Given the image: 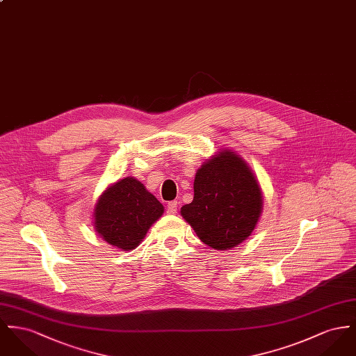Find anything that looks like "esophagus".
<instances>
[{
  "label": "esophagus",
  "instance_id": "obj_1",
  "mask_svg": "<svg viewBox=\"0 0 356 356\" xmlns=\"http://www.w3.org/2000/svg\"><path fill=\"white\" fill-rule=\"evenodd\" d=\"M166 213L170 214V216H173V214L177 213V202H176V200L168 203V206H166Z\"/></svg>",
  "mask_w": 356,
  "mask_h": 356
}]
</instances>
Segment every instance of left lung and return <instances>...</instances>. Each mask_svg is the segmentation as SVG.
Instances as JSON below:
<instances>
[{
    "label": "left lung",
    "instance_id": "obj_1",
    "mask_svg": "<svg viewBox=\"0 0 356 356\" xmlns=\"http://www.w3.org/2000/svg\"><path fill=\"white\" fill-rule=\"evenodd\" d=\"M261 191L245 163L223 150L195 176L193 200L181 216L213 249H232L253 232L261 213Z\"/></svg>",
    "mask_w": 356,
    "mask_h": 356
}]
</instances>
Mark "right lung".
<instances>
[{"mask_svg":"<svg viewBox=\"0 0 356 356\" xmlns=\"http://www.w3.org/2000/svg\"><path fill=\"white\" fill-rule=\"evenodd\" d=\"M163 213V204L140 181L126 177L111 186L99 199L95 227L111 245L133 250Z\"/></svg>","mask_w":356,"mask_h":356,"instance_id":"right-lung-1","label":"right lung"}]
</instances>
